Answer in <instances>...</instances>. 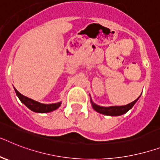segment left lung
Returning a JSON list of instances; mask_svg holds the SVG:
<instances>
[{
	"label": "left lung",
	"mask_w": 160,
	"mask_h": 160,
	"mask_svg": "<svg viewBox=\"0 0 160 160\" xmlns=\"http://www.w3.org/2000/svg\"><path fill=\"white\" fill-rule=\"evenodd\" d=\"M140 97L136 98V100L133 102H130L127 105H123V106H110V107H102V106H99V105L96 104L92 101L91 98H90V102H91L92 107L96 112H98L101 114H104L107 116H121L125 114L126 112L129 111L130 109H132V107L134 106L135 103L137 102Z\"/></svg>",
	"instance_id": "obj_1"
}]
</instances>
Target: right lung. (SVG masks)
Instances as JSON below:
<instances>
[{
	"mask_svg": "<svg viewBox=\"0 0 160 160\" xmlns=\"http://www.w3.org/2000/svg\"><path fill=\"white\" fill-rule=\"evenodd\" d=\"M15 91L16 93V95L18 96V98H19V100L23 102L26 107L29 108L31 111L35 112H38V113H46V112H50L54 110L58 109V108L61 106L62 102H56V103H49V104H44V103H41L39 102L31 99V98L25 97L23 94L19 93L18 90L15 89Z\"/></svg>",
	"mask_w": 160,
	"mask_h": 160,
	"instance_id": "right-lung-1",
	"label": "right lung"
}]
</instances>
